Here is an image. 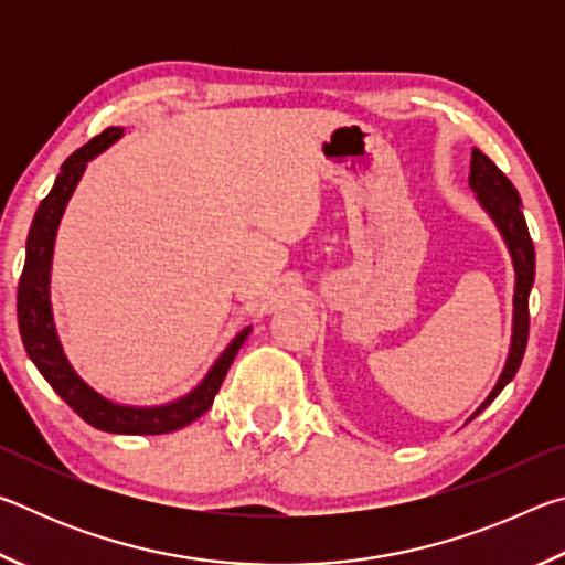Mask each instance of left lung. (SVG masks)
I'll return each mask as SVG.
<instances>
[{"label": "left lung", "instance_id": "obj_1", "mask_svg": "<svg viewBox=\"0 0 565 565\" xmlns=\"http://www.w3.org/2000/svg\"><path fill=\"white\" fill-rule=\"evenodd\" d=\"M468 184H471V189L476 191L478 204L486 209V214H489L495 222V226H499L503 242L509 246V254L513 259V271H515L513 337H511L509 359H505V366L501 371L499 381H495L489 398H486L471 416L476 418L495 396L501 394L503 386L515 376V371H519L523 361L525 343H529V294L535 276V252H533L529 226H525V216L521 212L519 191H515L509 177H505L503 171L478 149L471 151V174H468Z\"/></svg>", "mask_w": 565, "mask_h": 565}]
</instances>
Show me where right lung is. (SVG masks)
<instances>
[{"label":"right lung","instance_id":"1","mask_svg":"<svg viewBox=\"0 0 565 565\" xmlns=\"http://www.w3.org/2000/svg\"><path fill=\"white\" fill-rule=\"evenodd\" d=\"M124 134L119 127L104 129L99 137L87 141L82 149L64 161L60 177H56L50 194L42 199L36 209L34 222L26 236V259L24 271L17 289V319L22 343L40 374L50 381V386L79 414L89 426L109 434H171L177 428H184L191 420L206 414L214 404V396L222 388V381L232 366L234 356L242 349L252 327L238 331L234 341L224 349L222 356L209 369L202 384L186 396H181L164 406H124L97 394L87 381L76 374L70 359L64 356L62 341L56 337L52 301H50V276H52V256L54 238L60 228L62 214L70 202L76 184L94 157H99L104 149H109Z\"/></svg>","mask_w":565,"mask_h":565}]
</instances>
